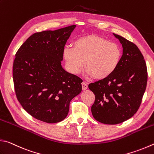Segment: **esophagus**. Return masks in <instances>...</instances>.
Masks as SVG:
<instances>
[{
	"label": "esophagus",
	"instance_id": "1",
	"mask_svg": "<svg viewBox=\"0 0 154 154\" xmlns=\"http://www.w3.org/2000/svg\"><path fill=\"white\" fill-rule=\"evenodd\" d=\"M82 90L83 91H85L87 88H88V84H87L86 82H82Z\"/></svg>",
	"mask_w": 154,
	"mask_h": 154
}]
</instances>
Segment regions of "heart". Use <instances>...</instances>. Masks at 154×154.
I'll return each mask as SVG.
<instances>
[{"instance_id":"b5f03b06","label":"heart","mask_w":154,"mask_h":154,"mask_svg":"<svg viewBox=\"0 0 154 154\" xmlns=\"http://www.w3.org/2000/svg\"><path fill=\"white\" fill-rule=\"evenodd\" d=\"M121 49L117 43L97 35L76 39L73 48H66L63 57L72 73L79 74L86 66L87 74L103 80L113 74L120 62Z\"/></svg>"}]
</instances>
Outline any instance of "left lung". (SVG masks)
I'll return each mask as SVG.
<instances>
[{
  "mask_svg": "<svg viewBox=\"0 0 154 154\" xmlns=\"http://www.w3.org/2000/svg\"><path fill=\"white\" fill-rule=\"evenodd\" d=\"M113 35L123 47L118 67L108 78L88 85L95 95L91 107L92 116L98 122L107 125L123 123L135 114L147 80L146 63L137 45Z\"/></svg>",
  "mask_w": 154,
  "mask_h": 154,
  "instance_id": "left-lung-1",
  "label": "left lung"
}]
</instances>
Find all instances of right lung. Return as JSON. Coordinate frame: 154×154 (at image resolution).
Segmentation results:
<instances>
[{"instance_id": "right-lung-1", "label": "right lung", "mask_w": 154, "mask_h": 154, "mask_svg": "<svg viewBox=\"0 0 154 154\" xmlns=\"http://www.w3.org/2000/svg\"><path fill=\"white\" fill-rule=\"evenodd\" d=\"M76 25L31 35L13 62L17 99L32 117L48 123L67 117L69 103L82 91V79L62 66L64 46Z\"/></svg>"}]
</instances>
